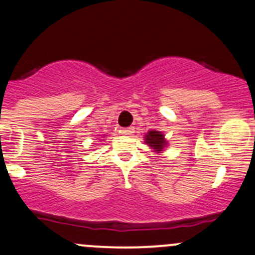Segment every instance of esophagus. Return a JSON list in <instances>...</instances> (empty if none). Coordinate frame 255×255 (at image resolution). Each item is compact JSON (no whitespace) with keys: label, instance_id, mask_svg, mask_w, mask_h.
Returning a JSON list of instances; mask_svg holds the SVG:
<instances>
[{"label":"esophagus","instance_id":"34e87169","mask_svg":"<svg viewBox=\"0 0 255 255\" xmlns=\"http://www.w3.org/2000/svg\"><path fill=\"white\" fill-rule=\"evenodd\" d=\"M134 133V128L130 127V128H127V129H122V134L125 135H130Z\"/></svg>","mask_w":255,"mask_h":255}]
</instances>
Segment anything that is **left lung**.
<instances>
[{"label":"left lung","mask_w":255,"mask_h":255,"mask_svg":"<svg viewBox=\"0 0 255 255\" xmlns=\"http://www.w3.org/2000/svg\"><path fill=\"white\" fill-rule=\"evenodd\" d=\"M144 141H145L146 145H148L150 149L154 150V152H156V154L163 152L168 146V141L166 140L165 134L156 129L149 130V132L144 135Z\"/></svg>","instance_id":"left-lung-1"}]
</instances>
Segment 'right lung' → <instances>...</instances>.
Listing matches in <instances>:
<instances>
[{"label":"right lung","instance_id":"1","mask_svg":"<svg viewBox=\"0 0 255 255\" xmlns=\"http://www.w3.org/2000/svg\"><path fill=\"white\" fill-rule=\"evenodd\" d=\"M104 136H106V135H104Z\"/></svg>","mask_w":255,"mask_h":255}]
</instances>
